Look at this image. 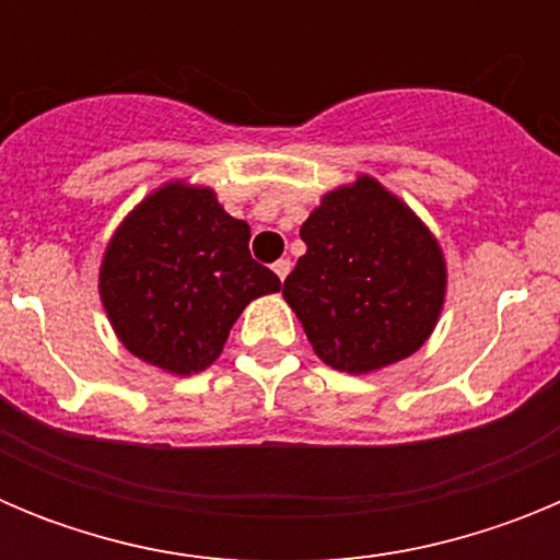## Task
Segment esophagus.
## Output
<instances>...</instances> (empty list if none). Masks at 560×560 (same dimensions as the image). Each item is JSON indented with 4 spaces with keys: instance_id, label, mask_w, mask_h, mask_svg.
<instances>
[{
    "instance_id": "1",
    "label": "esophagus",
    "mask_w": 560,
    "mask_h": 560,
    "mask_svg": "<svg viewBox=\"0 0 560 560\" xmlns=\"http://www.w3.org/2000/svg\"><path fill=\"white\" fill-rule=\"evenodd\" d=\"M271 269H275V275L280 277V280H285V277H289V271H291V260H289V257H280V260H277Z\"/></svg>"
}]
</instances>
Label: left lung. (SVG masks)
Segmentation results:
<instances>
[{"label": "left lung", "instance_id": "8db88e82", "mask_svg": "<svg viewBox=\"0 0 560 560\" xmlns=\"http://www.w3.org/2000/svg\"><path fill=\"white\" fill-rule=\"evenodd\" d=\"M305 255L283 296L316 355L345 373L407 359L429 339L446 294L438 241L370 176L328 192L300 230Z\"/></svg>", "mask_w": 560, "mask_h": 560}]
</instances>
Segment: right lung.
I'll use <instances>...</instances> for the list:
<instances>
[{
  "mask_svg": "<svg viewBox=\"0 0 560 560\" xmlns=\"http://www.w3.org/2000/svg\"><path fill=\"white\" fill-rule=\"evenodd\" d=\"M280 277L252 260L249 224L207 187L165 185L122 221L101 266V296L137 359L190 375L219 359L230 328Z\"/></svg>",
  "mask_w": 560,
  "mask_h": 560,
  "instance_id": "1",
  "label": "right lung"
}]
</instances>
